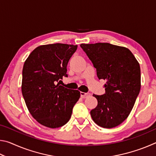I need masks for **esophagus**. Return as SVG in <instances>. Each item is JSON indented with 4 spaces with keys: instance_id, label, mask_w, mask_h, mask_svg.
Returning a JSON list of instances; mask_svg holds the SVG:
<instances>
[{
    "instance_id": "esophagus-1",
    "label": "esophagus",
    "mask_w": 156,
    "mask_h": 156,
    "mask_svg": "<svg viewBox=\"0 0 156 156\" xmlns=\"http://www.w3.org/2000/svg\"><path fill=\"white\" fill-rule=\"evenodd\" d=\"M91 94L89 93H84V92H80V97L82 98H87L90 96Z\"/></svg>"
}]
</instances>
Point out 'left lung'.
Masks as SVG:
<instances>
[{
  "label": "left lung",
  "instance_id": "left-lung-1",
  "mask_svg": "<svg viewBox=\"0 0 156 156\" xmlns=\"http://www.w3.org/2000/svg\"><path fill=\"white\" fill-rule=\"evenodd\" d=\"M96 69L98 79L106 80L105 94L95 95L98 105L90 113L92 119L103 128L120 125L133 109L140 90V67L129 49L107 43L81 44Z\"/></svg>",
  "mask_w": 156,
  "mask_h": 156
}]
</instances>
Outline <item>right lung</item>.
I'll use <instances>...</instances> for the list:
<instances>
[{"label":"right lung","mask_w":156,"mask_h":156,"mask_svg":"<svg viewBox=\"0 0 156 156\" xmlns=\"http://www.w3.org/2000/svg\"><path fill=\"white\" fill-rule=\"evenodd\" d=\"M78 45H41L34 50L23 69L22 94L34 119L49 128L65 125L72 116L80 93L60 85L67 77V65Z\"/></svg>","instance_id":"1"}]
</instances>
